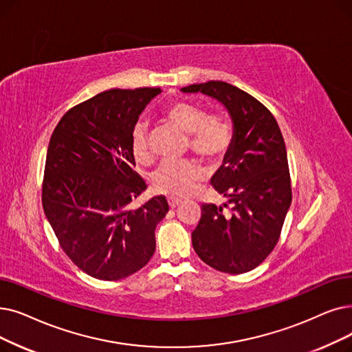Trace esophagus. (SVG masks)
Returning <instances> with one entry per match:
<instances>
[{"mask_svg": "<svg viewBox=\"0 0 352 352\" xmlns=\"http://www.w3.org/2000/svg\"><path fill=\"white\" fill-rule=\"evenodd\" d=\"M181 200H178V198H174V197H168V206H170L171 208H175L177 206H179Z\"/></svg>", "mask_w": 352, "mask_h": 352, "instance_id": "obj_1", "label": "esophagus"}]
</instances>
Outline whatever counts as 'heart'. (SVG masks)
Returning a JSON list of instances; mask_svg holds the SVG:
<instances>
[{"instance_id":"1","label":"heart","mask_w":352,"mask_h":352,"mask_svg":"<svg viewBox=\"0 0 352 352\" xmlns=\"http://www.w3.org/2000/svg\"><path fill=\"white\" fill-rule=\"evenodd\" d=\"M164 115L173 125L188 135V148L207 161L220 160L230 146L232 135L224 122L219 118H206V113L194 104L174 102L166 106ZM131 154L136 162L146 164L151 161L145 120H138L132 128ZM201 174V166L194 160H168L158 165L149 179L157 192L182 197L191 191Z\"/></svg>"}]
</instances>
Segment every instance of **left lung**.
<instances>
[{
	"label": "left lung",
	"instance_id": "obj_1",
	"mask_svg": "<svg viewBox=\"0 0 352 352\" xmlns=\"http://www.w3.org/2000/svg\"><path fill=\"white\" fill-rule=\"evenodd\" d=\"M181 91L220 102L233 124L230 146L211 178L227 203L201 206V219L191 234L192 248L216 270L246 273L276 246L292 201L282 132L266 106L230 83L211 80Z\"/></svg>",
	"mask_w": 352,
	"mask_h": 352
}]
</instances>
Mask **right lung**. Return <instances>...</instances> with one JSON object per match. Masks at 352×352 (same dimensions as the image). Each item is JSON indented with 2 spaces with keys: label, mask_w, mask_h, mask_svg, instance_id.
Segmentation results:
<instances>
[{
  "label": "right lung",
  "mask_w": 352,
  "mask_h": 352,
  "mask_svg": "<svg viewBox=\"0 0 352 352\" xmlns=\"http://www.w3.org/2000/svg\"><path fill=\"white\" fill-rule=\"evenodd\" d=\"M161 91H102L65 113L50 138L44 214L70 261L95 279L128 278L155 252V228L170 207L164 195L131 206L146 190L133 171L131 132Z\"/></svg>",
  "instance_id": "obj_1"
}]
</instances>
